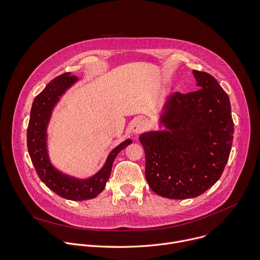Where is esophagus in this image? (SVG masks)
Returning a JSON list of instances; mask_svg holds the SVG:
<instances>
[{"instance_id": "esophagus-1", "label": "esophagus", "mask_w": 260, "mask_h": 260, "mask_svg": "<svg viewBox=\"0 0 260 260\" xmlns=\"http://www.w3.org/2000/svg\"><path fill=\"white\" fill-rule=\"evenodd\" d=\"M146 126H147V122H146V120L144 118H137L133 122L131 128H132L133 133L138 135V134L143 133L146 129Z\"/></svg>"}]
</instances>
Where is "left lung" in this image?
<instances>
[{
	"instance_id": "left-lung-1",
	"label": "left lung",
	"mask_w": 260,
	"mask_h": 260,
	"mask_svg": "<svg viewBox=\"0 0 260 260\" xmlns=\"http://www.w3.org/2000/svg\"><path fill=\"white\" fill-rule=\"evenodd\" d=\"M199 90L168 98L160 122L144 133L145 177L158 196L185 200L203 194L224 171L234 140L228 93L210 74L193 71Z\"/></svg>"
}]
</instances>
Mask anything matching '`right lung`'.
<instances>
[{"label": "right lung", "instance_id": "obj_1", "mask_svg": "<svg viewBox=\"0 0 260 260\" xmlns=\"http://www.w3.org/2000/svg\"><path fill=\"white\" fill-rule=\"evenodd\" d=\"M77 77L63 73L51 80L32 102L27 126V149L35 170L41 181L57 196L70 201H86L98 197L105 188L116 155L132 143L125 140L111 151L104 167L92 177L79 180L57 171L50 162L46 148V129L52 109Z\"/></svg>", "mask_w": 260, "mask_h": 260}]
</instances>
